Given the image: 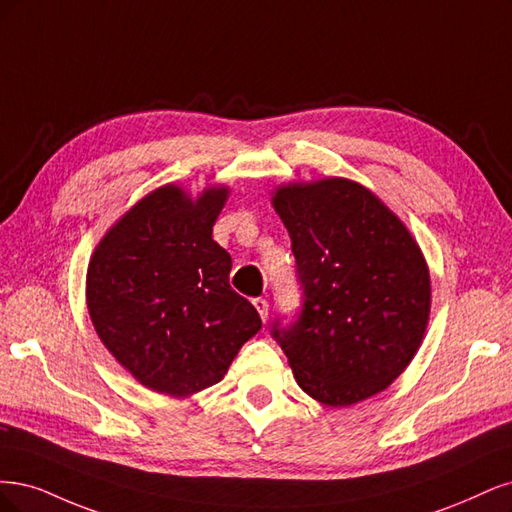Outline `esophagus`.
<instances>
[{"mask_svg": "<svg viewBox=\"0 0 512 512\" xmlns=\"http://www.w3.org/2000/svg\"><path fill=\"white\" fill-rule=\"evenodd\" d=\"M253 306H255V310L259 312L261 321H266V319H268V300H263V298H255V300H253Z\"/></svg>", "mask_w": 512, "mask_h": 512, "instance_id": "1", "label": "esophagus"}]
</instances>
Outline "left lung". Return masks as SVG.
<instances>
[{
	"label": "left lung",
	"mask_w": 512,
	"mask_h": 512,
	"mask_svg": "<svg viewBox=\"0 0 512 512\" xmlns=\"http://www.w3.org/2000/svg\"><path fill=\"white\" fill-rule=\"evenodd\" d=\"M272 206L291 236L304 304L272 336L298 385L325 406L385 391L419 351L430 270L406 225L349 178L280 185Z\"/></svg>",
	"instance_id": "obj_1"
}]
</instances>
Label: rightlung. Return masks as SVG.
<instances>
[{"label": "right lung", "mask_w": 512, "mask_h": 512, "mask_svg": "<svg viewBox=\"0 0 512 512\" xmlns=\"http://www.w3.org/2000/svg\"><path fill=\"white\" fill-rule=\"evenodd\" d=\"M227 197V187L193 200L163 185L108 229L89 261L97 336L140 385L172 398L219 383L261 329L255 306L229 287L232 257L212 240Z\"/></svg>", "instance_id": "right-lung-1"}]
</instances>
